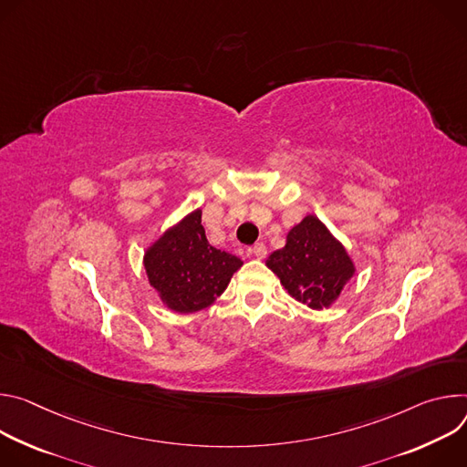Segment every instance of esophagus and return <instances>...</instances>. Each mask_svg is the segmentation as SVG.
Instances as JSON below:
<instances>
[{"label": "esophagus", "mask_w": 467, "mask_h": 467, "mask_svg": "<svg viewBox=\"0 0 467 467\" xmlns=\"http://www.w3.org/2000/svg\"><path fill=\"white\" fill-rule=\"evenodd\" d=\"M250 254L254 257H257V260H262V257L267 255V246L264 243H255L252 248H250Z\"/></svg>", "instance_id": "obj_1"}]
</instances>
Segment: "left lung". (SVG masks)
<instances>
[{
	"label": "left lung",
	"instance_id": "left-lung-1",
	"mask_svg": "<svg viewBox=\"0 0 467 467\" xmlns=\"http://www.w3.org/2000/svg\"><path fill=\"white\" fill-rule=\"evenodd\" d=\"M265 265L280 278L287 293L312 309L330 307L356 275L350 254L323 221L306 215L275 250Z\"/></svg>",
	"mask_w": 467,
	"mask_h": 467
}]
</instances>
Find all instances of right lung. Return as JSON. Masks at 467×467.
<instances>
[{"label": "right lung", "instance_id": "obj_1", "mask_svg": "<svg viewBox=\"0 0 467 467\" xmlns=\"http://www.w3.org/2000/svg\"><path fill=\"white\" fill-rule=\"evenodd\" d=\"M142 265L150 285L169 309L194 314L217 302L243 262L210 244L202 210H194L144 250Z\"/></svg>", "mask_w": 467, "mask_h": 467}]
</instances>
